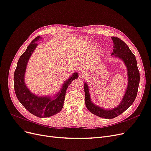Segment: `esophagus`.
Returning a JSON list of instances; mask_svg holds the SVG:
<instances>
[{
	"label": "esophagus",
	"instance_id": "esophagus-1",
	"mask_svg": "<svg viewBox=\"0 0 151 151\" xmlns=\"http://www.w3.org/2000/svg\"><path fill=\"white\" fill-rule=\"evenodd\" d=\"M84 72L83 71V70H81L80 71V76H83V75H84Z\"/></svg>",
	"mask_w": 151,
	"mask_h": 151
}]
</instances>
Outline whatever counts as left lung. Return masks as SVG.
<instances>
[{
    "label": "left lung",
    "instance_id": "8db88e82",
    "mask_svg": "<svg viewBox=\"0 0 151 151\" xmlns=\"http://www.w3.org/2000/svg\"><path fill=\"white\" fill-rule=\"evenodd\" d=\"M111 39L113 42V52L111 53V55H115L122 59L127 67L129 83L122 102L116 108L109 110H106L95 106L91 101L88 85L85 83L84 84L85 103L87 108L94 115L103 118H115L121 115L131 106L137 94L140 81L137 62L134 53L131 52L127 45L120 38L112 36Z\"/></svg>",
    "mask_w": 151,
    "mask_h": 151
}]
</instances>
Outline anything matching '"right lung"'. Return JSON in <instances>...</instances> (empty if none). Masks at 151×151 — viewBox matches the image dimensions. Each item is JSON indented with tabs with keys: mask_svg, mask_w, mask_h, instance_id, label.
<instances>
[{
	"mask_svg": "<svg viewBox=\"0 0 151 151\" xmlns=\"http://www.w3.org/2000/svg\"><path fill=\"white\" fill-rule=\"evenodd\" d=\"M40 38L38 36L32 41L24 53L20 57L14 75V85L16 96L22 106L33 115L43 118L53 116L61 111L68 86L72 81L77 78L78 74L75 73L65 82L60 93L55 96L54 99L49 97H39L31 93L25 85L24 74L27 63L38 45L36 42Z\"/></svg>",
	"mask_w": 151,
	"mask_h": 151,
	"instance_id": "add662e5",
	"label": "right lung"
}]
</instances>
